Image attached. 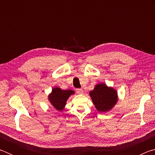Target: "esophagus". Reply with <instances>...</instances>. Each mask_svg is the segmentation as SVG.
Returning a JSON list of instances; mask_svg holds the SVG:
<instances>
[{"label":"esophagus","instance_id":"obj_1","mask_svg":"<svg viewBox=\"0 0 155 155\" xmlns=\"http://www.w3.org/2000/svg\"><path fill=\"white\" fill-rule=\"evenodd\" d=\"M77 92L78 94H83V89H77Z\"/></svg>","mask_w":155,"mask_h":155}]
</instances>
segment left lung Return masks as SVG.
I'll return each mask as SVG.
<instances>
[{"mask_svg": "<svg viewBox=\"0 0 155 155\" xmlns=\"http://www.w3.org/2000/svg\"><path fill=\"white\" fill-rule=\"evenodd\" d=\"M90 96L97 111L101 113L112 109L118 100L117 91L103 83L95 85L94 90L90 91Z\"/></svg>", "mask_w": 155, "mask_h": 155, "instance_id": "1", "label": "left lung"}]
</instances>
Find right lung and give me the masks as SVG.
Returning <instances> with one entry per match:
<instances>
[{"label":"right lung","instance_id":"right-lung-1","mask_svg":"<svg viewBox=\"0 0 155 155\" xmlns=\"http://www.w3.org/2000/svg\"><path fill=\"white\" fill-rule=\"evenodd\" d=\"M74 94V91L72 90H63L58 87H54L52 88L51 93L49 94L48 99L54 109L61 111L65 108L69 97Z\"/></svg>","mask_w":155,"mask_h":155}]
</instances>
